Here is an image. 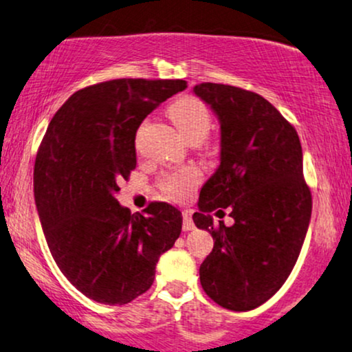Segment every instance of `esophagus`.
I'll list each match as a JSON object with an SVG mask.
<instances>
[{
	"instance_id": "obj_1",
	"label": "esophagus",
	"mask_w": 352,
	"mask_h": 352,
	"mask_svg": "<svg viewBox=\"0 0 352 352\" xmlns=\"http://www.w3.org/2000/svg\"><path fill=\"white\" fill-rule=\"evenodd\" d=\"M182 215H184V225H182L184 232H190V230L195 228V223H193L192 215H190L188 210H184V213H182Z\"/></svg>"
}]
</instances>
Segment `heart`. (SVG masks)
Here are the masks:
<instances>
[{
	"label": "heart",
	"instance_id": "heart-1",
	"mask_svg": "<svg viewBox=\"0 0 352 352\" xmlns=\"http://www.w3.org/2000/svg\"><path fill=\"white\" fill-rule=\"evenodd\" d=\"M170 117L175 122L177 129L187 140H204L212 127V116L207 106L197 98H182L173 102L170 109ZM200 180V173L195 168H182V170L170 173L162 182L165 195L173 200H185L192 195L193 188Z\"/></svg>",
	"mask_w": 352,
	"mask_h": 352
}]
</instances>
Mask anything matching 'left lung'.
Listing matches in <instances>:
<instances>
[{"instance_id":"obj_1","label":"left lung","mask_w":352,"mask_h":352,"mask_svg":"<svg viewBox=\"0 0 352 352\" xmlns=\"http://www.w3.org/2000/svg\"><path fill=\"white\" fill-rule=\"evenodd\" d=\"M193 94L220 122V165L192 217L215 241L200 265L201 288L223 308L250 311L288 280L308 232L313 204L300 137L260 94L213 82ZM221 208L232 210V228L212 225L209 212Z\"/></svg>"}]
</instances>
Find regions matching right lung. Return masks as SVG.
<instances>
[{
	"label": "right lung",
	"instance_id": "1",
	"mask_svg": "<svg viewBox=\"0 0 352 352\" xmlns=\"http://www.w3.org/2000/svg\"><path fill=\"white\" fill-rule=\"evenodd\" d=\"M185 80L114 79L74 92L52 117L34 164V201L50 252L76 289L102 305L147 292L182 213L153 201L145 215L116 199L137 165L139 125Z\"/></svg>",
	"mask_w": 352,
	"mask_h": 352
}]
</instances>
